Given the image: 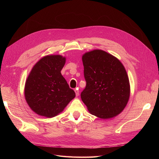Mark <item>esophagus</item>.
<instances>
[{
    "mask_svg": "<svg viewBox=\"0 0 159 159\" xmlns=\"http://www.w3.org/2000/svg\"><path fill=\"white\" fill-rule=\"evenodd\" d=\"M75 92L76 96H78V95H79V93H80V92H79V90H78V88L75 89Z\"/></svg>",
    "mask_w": 159,
    "mask_h": 159,
    "instance_id": "1",
    "label": "esophagus"
}]
</instances>
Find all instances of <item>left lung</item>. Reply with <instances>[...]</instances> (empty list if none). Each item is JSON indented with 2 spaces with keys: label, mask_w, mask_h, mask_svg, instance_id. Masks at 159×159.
I'll return each mask as SVG.
<instances>
[{
  "label": "left lung",
  "mask_w": 159,
  "mask_h": 159,
  "mask_svg": "<svg viewBox=\"0 0 159 159\" xmlns=\"http://www.w3.org/2000/svg\"><path fill=\"white\" fill-rule=\"evenodd\" d=\"M85 89L81 98L90 113L101 119L116 116L125 107L130 95L127 72L117 58L94 50L82 56Z\"/></svg>",
  "instance_id": "obj_1"
}]
</instances>
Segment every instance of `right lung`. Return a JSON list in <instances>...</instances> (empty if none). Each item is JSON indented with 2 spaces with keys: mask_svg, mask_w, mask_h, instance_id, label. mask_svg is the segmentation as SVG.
Segmentation results:
<instances>
[{
  "mask_svg": "<svg viewBox=\"0 0 159 159\" xmlns=\"http://www.w3.org/2000/svg\"><path fill=\"white\" fill-rule=\"evenodd\" d=\"M66 57L46 56L33 67L25 84L26 102L36 113L53 117L64 110L75 93L70 88L61 70Z\"/></svg>",
  "mask_w": 159,
  "mask_h": 159,
  "instance_id": "add662e5",
  "label": "right lung"
}]
</instances>
